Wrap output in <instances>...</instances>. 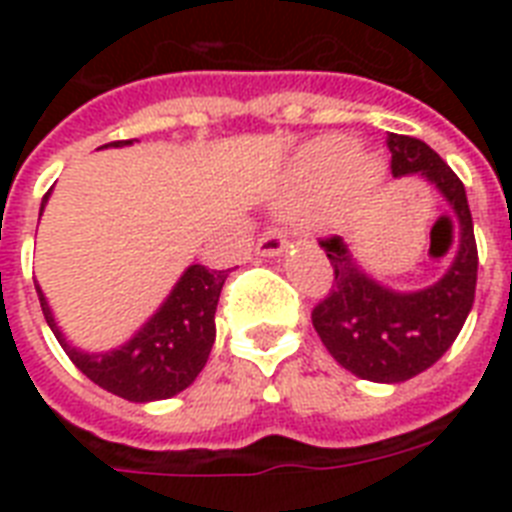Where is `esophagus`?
Instances as JSON below:
<instances>
[{
	"label": "esophagus",
	"instance_id": "34e87169",
	"mask_svg": "<svg viewBox=\"0 0 512 512\" xmlns=\"http://www.w3.org/2000/svg\"><path fill=\"white\" fill-rule=\"evenodd\" d=\"M284 249H287V233L279 231V228H268V231L257 239L255 252L260 257H279Z\"/></svg>",
	"mask_w": 512,
	"mask_h": 512
}]
</instances>
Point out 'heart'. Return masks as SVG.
Listing matches in <instances>:
<instances>
[{
    "label": "heart",
    "instance_id": "obj_1",
    "mask_svg": "<svg viewBox=\"0 0 512 512\" xmlns=\"http://www.w3.org/2000/svg\"><path fill=\"white\" fill-rule=\"evenodd\" d=\"M345 172L350 185L366 188L377 177V162L372 156L358 154L348 138H321L305 148L297 170L289 183V204H303L313 191L329 185Z\"/></svg>",
    "mask_w": 512,
    "mask_h": 512
}]
</instances>
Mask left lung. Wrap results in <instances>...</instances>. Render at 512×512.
<instances>
[{"instance_id": "1", "label": "left lung", "mask_w": 512, "mask_h": 512, "mask_svg": "<svg viewBox=\"0 0 512 512\" xmlns=\"http://www.w3.org/2000/svg\"><path fill=\"white\" fill-rule=\"evenodd\" d=\"M388 148L393 177H425L449 201L460 223V247L436 284L396 292L374 281L340 236L319 241L335 268V284L313 308V329L337 364L372 382L412 380L436 364L468 319L478 279L473 217L460 177L422 140L388 135Z\"/></svg>"}]
</instances>
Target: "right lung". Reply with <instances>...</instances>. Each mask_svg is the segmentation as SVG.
<instances>
[{"label": "right lung", "instance_id": "right-lung-1", "mask_svg": "<svg viewBox=\"0 0 512 512\" xmlns=\"http://www.w3.org/2000/svg\"><path fill=\"white\" fill-rule=\"evenodd\" d=\"M108 146H132V140H119ZM47 196L42 201V209L47 204ZM225 279H228V271H209L204 265H188L162 308L124 345L106 353H87V350L74 348L60 332L39 284H36V295H39L52 335L58 337L79 372L87 374L95 385L114 396L146 404V401L177 396L199 377L215 342V311Z\"/></svg>", "mask_w": 512, "mask_h": 512}]
</instances>
